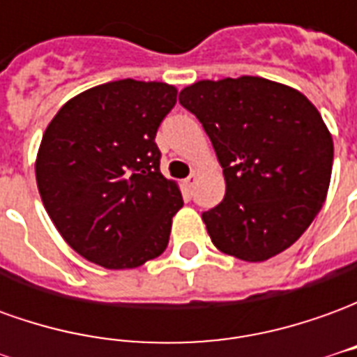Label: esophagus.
Masks as SVG:
<instances>
[{"instance_id":"esophagus-1","label":"esophagus","mask_w":357,"mask_h":357,"mask_svg":"<svg viewBox=\"0 0 357 357\" xmlns=\"http://www.w3.org/2000/svg\"><path fill=\"white\" fill-rule=\"evenodd\" d=\"M195 181H197V174H195V172H191V174H189V178L183 179V187H185L187 193H191V189H193Z\"/></svg>"}]
</instances>
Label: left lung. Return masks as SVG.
<instances>
[{
	"instance_id": "1",
	"label": "left lung",
	"mask_w": 357,
	"mask_h": 357,
	"mask_svg": "<svg viewBox=\"0 0 357 357\" xmlns=\"http://www.w3.org/2000/svg\"><path fill=\"white\" fill-rule=\"evenodd\" d=\"M179 102L199 118L224 168V201L202 212L216 248L264 262L291 247L329 189L333 137L317 109L258 76L197 82Z\"/></svg>"
}]
</instances>
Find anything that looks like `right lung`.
Here are the masks:
<instances>
[{"label": "right lung", "mask_w": 357, "mask_h": 357, "mask_svg": "<svg viewBox=\"0 0 357 357\" xmlns=\"http://www.w3.org/2000/svg\"><path fill=\"white\" fill-rule=\"evenodd\" d=\"M176 97L162 82L101 84L65 102L43 133L38 191L63 239L89 262L139 268L168 247L183 199L160 174L155 137Z\"/></svg>", "instance_id": "right-lung-1"}]
</instances>
